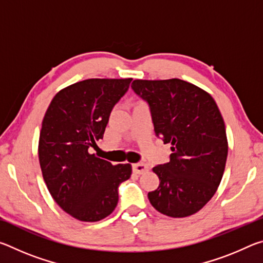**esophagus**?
Wrapping results in <instances>:
<instances>
[{
	"label": "esophagus",
	"instance_id": "obj_1",
	"mask_svg": "<svg viewBox=\"0 0 263 263\" xmlns=\"http://www.w3.org/2000/svg\"><path fill=\"white\" fill-rule=\"evenodd\" d=\"M132 169L136 174H144V173L148 171V167H147V164H145V163H135L132 166Z\"/></svg>",
	"mask_w": 263,
	"mask_h": 263
}]
</instances>
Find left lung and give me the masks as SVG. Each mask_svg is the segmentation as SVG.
<instances>
[{"mask_svg": "<svg viewBox=\"0 0 263 263\" xmlns=\"http://www.w3.org/2000/svg\"><path fill=\"white\" fill-rule=\"evenodd\" d=\"M132 90L149 106L155 136L172 145L169 161L158 164L155 210L173 218L194 215L210 201L228 159L221 114L210 94L180 79L135 80Z\"/></svg>", "mask_w": 263, "mask_h": 263, "instance_id": "1", "label": "left lung"}]
</instances>
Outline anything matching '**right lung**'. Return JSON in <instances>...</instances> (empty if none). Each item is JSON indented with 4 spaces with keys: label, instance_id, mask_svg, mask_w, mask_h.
<instances>
[{
    "label": "right lung",
    "instance_id": "1",
    "mask_svg": "<svg viewBox=\"0 0 263 263\" xmlns=\"http://www.w3.org/2000/svg\"><path fill=\"white\" fill-rule=\"evenodd\" d=\"M132 79H88L53 97L43 119L38 155L44 181L62 210L81 221L108 217L130 163L116 164L89 153L103 139L114 106Z\"/></svg>",
    "mask_w": 263,
    "mask_h": 263
}]
</instances>
